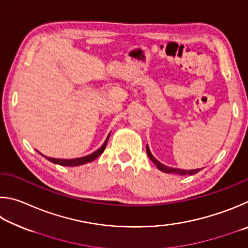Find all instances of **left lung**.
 I'll use <instances>...</instances> for the list:
<instances>
[{"label":"left lung","mask_w":248,"mask_h":248,"mask_svg":"<svg viewBox=\"0 0 248 248\" xmlns=\"http://www.w3.org/2000/svg\"><path fill=\"white\" fill-rule=\"evenodd\" d=\"M146 150H147V155H148V157H149L151 161H153L155 164V167H157L160 171H162L164 173H169V174H170V173H173V174H179V175H194V174H196V173L201 171V169H195V170H182V169L167 167V166H164V164H162L160 161H158V160L154 157L153 154L150 153V149H149L148 145H147V147H146Z\"/></svg>","instance_id":"left-lung-1"}]
</instances>
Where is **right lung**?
Wrapping results in <instances>:
<instances>
[{"label": "right lung", "mask_w": 248, "mask_h": 248, "mask_svg": "<svg viewBox=\"0 0 248 248\" xmlns=\"http://www.w3.org/2000/svg\"><path fill=\"white\" fill-rule=\"evenodd\" d=\"M108 137H110V134H108L106 141L103 142V145L100 147L98 150H95L94 153L90 154L88 155H85V157H81V158H75V159H55V158H50V157H46V155H43L42 154H40L42 157H45L46 160H49L50 162L52 163H55V164H60V166H63V167H78V166H81V164H86V163H89L91 161H93L94 159H97L100 155H101L104 149H106L107 147V142L108 140Z\"/></svg>", "instance_id": "right-lung-1"}]
</instances>
